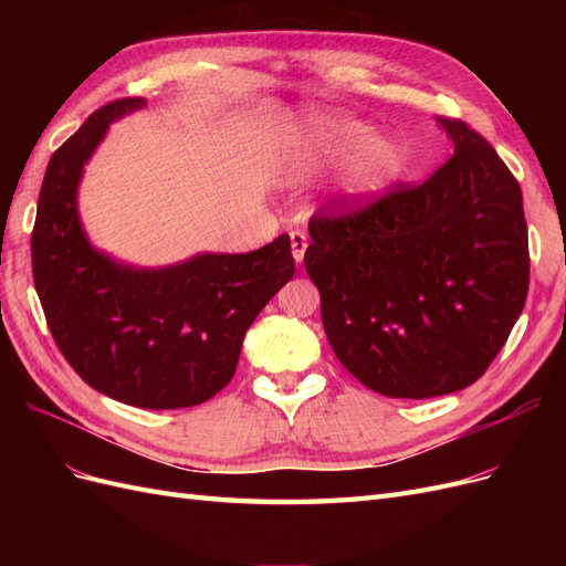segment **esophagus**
Returning <instances> with one entry per match:
<instances>
[{"mask_svg":"<svg viewBox=\"0 0 566 566\" xmlns=\"http://www.w3.org/2000/svg\"><path fill=\"white\" fill-rule=\"evenodd\" d=\"M290 245H293V256H295V262L300 264L304 260V252H306V233L304 231H290Z\"/></svg>","mask_w":566,"mask_h":566,"instance_id":"34e87169","label":"esophagus"}]
</instances>
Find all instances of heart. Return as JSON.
I'll use <instances>...</instances> for the list:
<instances>
[{
  "label": "heart",
  "instance_id": "b5f03b06",
  "mask_svg": "<svg viewBox=\"0 0 566 566\" xmlns=\"http://www.w3.org/2000/svg\"><path fill=\"white\" fill-rule=\"evenodd\" d=\"M337 177V196L354 210L380 200L399 181L406 150L389 134H368L364 123L333 113H310L287 139V160L295 172L306 175L331 167L344 156Z\"/></svg>",
  "mask_w": 566,
  "mask_h": 566
}]
</instances>
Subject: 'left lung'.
Segmentation results:
<instances>
[{"label":"left lung","mask_w":566,"mask_h":566,"mask_svg":"<svg viewBox=\"0 0 566 566\" xmlns=\"http://www.w3.org/2000/svg\"><path fill=\"white\" fill-rule=\"evenodd\" d=\"M437 123L453 156L430 179L349 214L318 212L304 252L339 364L394 399L482 378L528 290L517 179L465 123Z\"/></svg>","instance_id":"left-lung-1"}]
</instances>
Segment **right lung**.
Returning <instances> with one entry per match:
<instances>
[{
    "mask_svg": "<svg viewBox=\"0 0 566 566\" xmlns=\"http://www.w3.org/2000/svg\"><path fill=\"white\" fill-rule=\"evenodd\" d=\"M146 98L92 113L49 160L32 229V276L65 361L106 397L167 410L212 399L233 378L243 337L293 279L290 235L245 254L200 252L146 269L113 260L84 233L77 188L115 119Z\"/></svg>",
    "mask_w": 566,
    "mask_h": 566,
    "instance_id": "right-lung-1",
    "label": "right lung"
}]
</instances>
